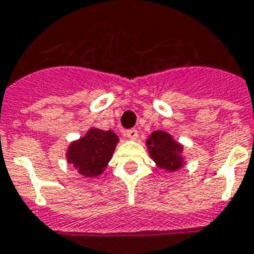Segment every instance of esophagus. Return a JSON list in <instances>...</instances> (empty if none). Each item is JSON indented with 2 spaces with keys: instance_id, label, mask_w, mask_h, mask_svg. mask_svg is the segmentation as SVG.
Instances as JSON below:
<instances>
[{
  "instance_id": "esophagus-1",
  "label": "esophagus",
  "mask_w": 254,
  "mask_h": 254,
  "mask_svg": "<svg viewBox=\"0 0 254 254\" xmlns=\"http://www.w3.org/2000/svg\"><path fill=\"white\" fill-rule=\"evenodd\" d=\"M137 129L135 128H131V129H127V131H125V136L126 137H128V139L131 140H136L137 139Z\"/></svg>"
}]
</instances>
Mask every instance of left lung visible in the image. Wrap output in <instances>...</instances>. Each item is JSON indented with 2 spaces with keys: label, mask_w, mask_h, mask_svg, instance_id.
I'll return each instance as SVG.
<instances>
[{
  "label": "left lung",
  "mask_w": 254,
  "mask_h": 254,
  "mask_svg": "<svg viewBox=\"0 0 254 254\" xmlns=\"http://www.w3.org/2000/svg\"><path fill=\"white\" fill-rule=\"evenodd\" d=\"M149 154L157 166L175 171L183 165V146L163 131H154L146 140Z\"/></svg>",
  "instance_id": "8db88e82"
}]
</instances>
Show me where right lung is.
I'll return each mask as SVG.
<instances>
[{
  "mask_svg": "<svg viewBox=\"0 0 254 254\" xmlns=\"http://www.w3.org/2000/svg\"><path fill=\"white\" fill-rule=\"evenodd\" d=\"M118 136L113 131L91 128L84 137L72 142L67 150V161L81 175L94 178L101 175L113 156Z\"/></svg>",
  "mask_w": 254,
  "mask_h": 254,
  "instance_id": "add662e5",
  "label": "right lung"
}]
</instances>
